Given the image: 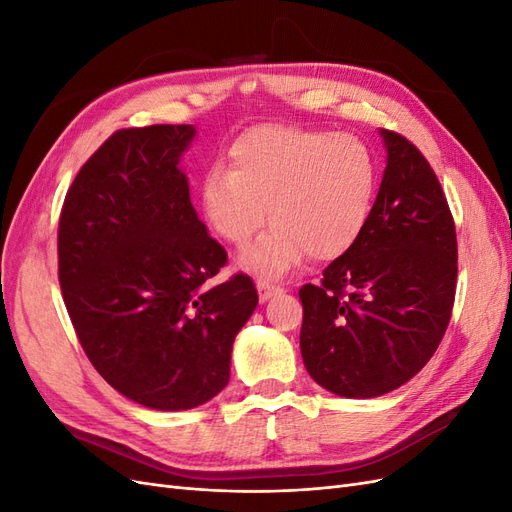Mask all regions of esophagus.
<instances>
[{
	"instance_id": "obj_1",
	"label": "esophagus",
	"mask_w": 512,
	"mask_h": 512,
	"mask_svg": "<svg viewBox=\"0 0 512 512\" xmlns=\"http://www.w3.org/2000/svg\"><path fill=\"white\" fill-rule=\"evenodd\" d=\"M256 288H258V297H260V301H269L273 294H277V292H282L284 288L282 286H275V284H271V282H265V280H258L256 282Z\"/></svg>"
}]
</instances>
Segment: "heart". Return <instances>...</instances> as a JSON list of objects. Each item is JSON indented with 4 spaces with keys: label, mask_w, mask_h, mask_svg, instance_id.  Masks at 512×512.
I'll return each mask as SVG.
<instances>
[{
    "label": "heart",
    "mask_w": 512,
    "mask_h": 512,
    "mask_svg": "<svg viewBox=\"0 0 512 512\" xmlns=\"http://www.w3.org/2000/svg\"><path fill=\"white\" fill-rule=\"evenodd\" d=\"M230 168L213 164L200 181V211L215 235L243 245L273 226L241 254V265L280 275L307 254L333 260L359 241L378 190V166L352 134L294 126H258L241 134Z\"/></svg>",
    "instance_id": "b5f03b06"
}]
</instances>
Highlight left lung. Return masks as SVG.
I'll list each match as a JSON object with an SVG mask.
<instances>
[{"label":"left lung","instance_id":"8db88e82","mask_svg":"<svg viewBox=\"0 0 512 512\" xmlns=\"http://www.w3.org/2000/svg\"><path fill=\"white\" fill-rule=\"evenodd\" d=\"M380 134L389 156L367 228L320 284L299 290L309 376L352 399L389 393L425 367L457 288V235L442 185L406 136Z\"/></svg>","mask_w":512,"mask_h":512}]
</instances>
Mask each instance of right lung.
<instances>
[{
    "label": "right lung",
    "instance_id": "obj_1",
    "mask_svg": "<svg viewBox=\"0 0 512 512\" xmlns=\"http://www.w3.org/2000/svg\"><path fill=\"white\" fill-rule=\"evenodd\" d=\"M192 126L126 128L74 177L59 215V286L98 374L136 404L190 410L230 378L232 342L258 305L226 265L179 170Z\"/></svg>",
    "mask_w": 512,
    "mask_h": 512
}]
</instances>
